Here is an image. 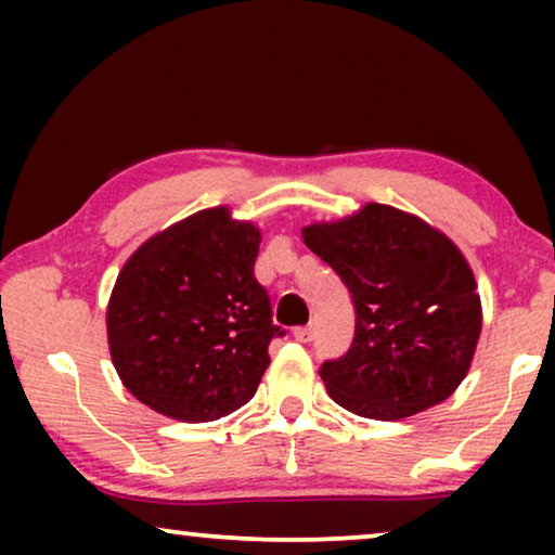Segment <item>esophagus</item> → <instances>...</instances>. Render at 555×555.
I'll return each mask as SVG.
<instances>
[{
  "mask_svg": "<svg viewBox=\"0 0 555 555\" xmlns=\"http://www.w3.org/2000/svg\"><path fill=\"white\" fill-rule=\"evenodd\" d=\"M313 338H315V325H306V328L295 331V340H300V344H310Z\"/></svg>",
  "mask_w": 555,
  "mask_h": 555,
  "instance_id": "esophagus-1",
  "label": "esophagus"
}]
</instances>
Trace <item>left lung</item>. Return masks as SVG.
Listing matches in <instances>:
<instances>
[{
	"label": "left lung",
	"mask_w": 555,
	"mask_h": 555,
	"mask_svg": "<svg viewBox=\"0 0 555 555\" xmlns=\"http://www.w3.org/2000/svg\"><path fill=\"white\" fill-rule=\"evenodd\" d=\"M302 240L336 270L356 308L351 348L318 371L331 399L393 422L452 397L482 331L475 275L454 242L386 204L302 227Z\"/></svg>",
	"instance_id": "8db88e82"
}]
</instances>
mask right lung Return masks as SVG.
Returning a JSON list of instances; mask_svg holds the SVG:
<instances>
[{
    "mask_svg": "<svg viewBox=\"0 0 555 555\" xmlns=\"http://www.w3.org/2000/svg\"><path fill=\"white\" fill-rule=\"evenodd\" d=\"M260 230L227 207L154 234L128 257L111 293L108 346L141 404L181 422H215L255 397L283 336L257 283Z\"/></svg>",
    "mask_w": 555,
    "mask_h": 555,
    "instance_id": "right-lung-1",
    "label": "right lung"
}]
</instances>
